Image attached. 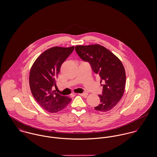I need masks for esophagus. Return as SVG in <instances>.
Here are the masks:
<instances>
[{
  "label": "esophagus",
  "instance_id": "obj_1",
  "mask_svg": "<svg viewBox=\"0 0 157 157\" xmlns=\"http://www.w3.org/2000/svg\"><path fill=\"white\" fill-rule=\"evenodd\" d=\"M80 96H81L84 97H86L87 96H88V93H80V94H79Z\"/></svg>",
  "mask_w": 157,
  "mask_h": 157
}]
</instances>
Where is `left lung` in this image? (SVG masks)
Wrapping results in <instances>:
<instances>
[{
  "instance_id": "left-lung-1",
  "label": "left lung",
  "mask_w": 157,
  "mask_h": 157,
  "mask_svg": "<svg viewBox=\"0 0 157 157\" xmlns=\"http://www.w3.org/2000/svg\"><path fill=\"white\" fill-rule=\"evenodd\" d=\"M75 50L83 60L90 63L94 72L105 81L102 95H98L100 103L95 110H110L120 101L125 90L126 76L122 62L111 51L98 44L77 45Z\"/></svg>"
}]
</instances>
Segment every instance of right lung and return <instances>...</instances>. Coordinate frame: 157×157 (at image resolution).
<instances>
[{
	"instance_id": "obj_1",
	"label": "right lung",
	"mask_w": 157,
	"mask_h": 157,
	"mask_svg": "<svg viewBox=\"0 0 157 157\" xmlns=\"http://www.w3.org/2000/svg\"><path fill=\"white\" fill-rule=\"evenodd\" d=\"M75 47H54L42 52L33 63L29 73V85L32 94L37 103L50 113L64 109L72 98L55 93L56 79L61 66L69 56Z\"/></svg>"
}]
</instances>
